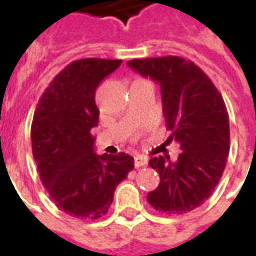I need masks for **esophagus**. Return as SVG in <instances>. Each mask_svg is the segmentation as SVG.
Listing matches in <instances>:
<instances>
[{
	"mask_svg": "<svg viewBox=\"0 0 256 256\" xmlns=\"http://www.w3.org/2000/svg\"><path fill=\"white\" fill-rule=\"evenodd\" d=\"M148 163V159L142 155H137L134 158V166L136 167H142Z\"/></svg>",
	"mask_w": 256,
	"mask_h": 256,
	"instance_id": "obj_1",
	"label": "esophagus"
}]
</instances>
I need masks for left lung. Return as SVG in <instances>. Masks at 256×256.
<instances>
[{
  "mask_svg": "<svg viewBox=\"0 0 256 256\" xmlns=\"http://www.w3.org/2000/svg\"><path fill=\"white\" fill-rule=\"evenodd\" d=\"M133 71L160 84L163 115L172 130L167 141H177V162L152 158L159 186L148 193V203L159 212L181 215L198 208L211 196L225 170L230 148L229 115L211 79L190 60L178 56L134 58Z\"/></svg>",
  "mask_w": 256,
  "mask_h": 256,
  "instance_id": "8db88e82",
  "label": "left lung"
}]
</instances>
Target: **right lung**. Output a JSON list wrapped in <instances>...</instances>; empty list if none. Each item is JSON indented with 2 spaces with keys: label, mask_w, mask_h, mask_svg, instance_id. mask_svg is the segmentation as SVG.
Wrapping results in <instances>:
<instances>
[{
  "label": "right lung",
  "mask_w": 256,
  "mask_h": 256,
  "mask_svg": "<svg viewBox=\"0 0 256 256\" xmlns=\"http://www.w3.org/2000/svg\"><path fill=\"white\" fill-rule=\"evenodd\" d=\"M120 63L75 60L53 78L34 112L31 142L42 185L58 208L75 218L104 216L118 184L134 168L124 152L97 155L90 133L100 115L96 89Z\"/></svg>",
  "instance_id": "add662e5"
}]
</instances>
